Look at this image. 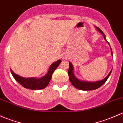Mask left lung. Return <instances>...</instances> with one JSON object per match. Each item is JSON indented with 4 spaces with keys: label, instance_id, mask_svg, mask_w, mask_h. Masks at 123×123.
<instances>
[{
    "label": "left lung",
    "instance_id": "1",
    "mask_svg": "<svg viewBox=\"0 0 123 123\" xmlns=\"http://www.w3.org/2000/svg\"><path fill=\"white\" fill-rule=\"evenodd\" d=\"M95 28L96 29L99 31L100 33L102 34L104 40H105V41H107L105 35V34H104V32H102V30L96 26H95ZM107 43H108V45H110V44H109L108 41H107ZM110 49H111V55H112V49H111V47H110ZM69 70H68V74H69V80H70V82L72 83V84L73 85V86L75 87L76 89H79V90H82V91H91V90H95L99 88V87H101V86L102 85H104L105 83V82L107 81V79H108V78L110 76V74H111V72H112V69H111V70L110 71L108 75H107L104 79H102V80L95 81V82H89V81L82 80H80V79H78V78L75 76L74 73V71H73L74 70V68H73V64H72L70 62H69Z\"/></svg>",
    "mask_w": 123,
    "mask_h": 123
}]
</instances>
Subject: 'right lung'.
<instances>
[{
	"instance_id": "right-lung-1",
	"label": "right lung",
	"mask_w": 123,
	"mask_h": 123,
	"mask_svg": "<svg viewBox=\"0 0 123 123\" xmlns=\"http://www.w3.org/2000/svg\"><path fill=\"white\" fill-rule=\"evenodd\" d=\"M61 62V60H58L57 61L52 63L49 67L47 73L45 75L40 78H24L15 73L12 69H11V72L15 80L19 83L24 88L32 90L43 89L47 86L51 80L53 72L57 68Z\"/></svg>"
}]
</instances>
